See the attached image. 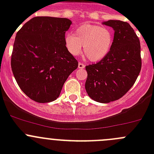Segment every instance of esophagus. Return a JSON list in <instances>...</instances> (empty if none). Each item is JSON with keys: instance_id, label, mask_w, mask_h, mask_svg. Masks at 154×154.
Wrapping results in <instances>:
<instances>
[{"instance_id": "obj_1", "label": "esophagus", "mask_w": 154, "mask_h": 154, "mask_svg": "<svg viewBox=\"0 0 154 154\" xmlns=\"http://www.w3.org/2000/svg\"><path fill=\"white\" fill-rule=\"evenodd\" d=\"M85 67V65L84 63H82V62H79V69H84Z\"/></svg>"}]
</instances>
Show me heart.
<instances>
[{"instance_id": "heart-1", "label": "heart", "mask_w": 154, "mask_h": 154, "mask_svg": "<svg viewBox=\"0 0 154 154\" xmlns=\"http://www.w3.org/2000/svg\"><path fill=\"white\" fill-rule=\"evenodd\" d=\"M112 35L107 28L82 24L76 28L75 34L65 35V45L70 54H81L83 45L84 54L91 62H99L108 55L112 45Z\"/></svg>"}]
</instances>
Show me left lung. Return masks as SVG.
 <instances>
[{"mask_svg":"<svg viewBox=\"0 0 154 154\" xmlns=\"http://www.w3.org/2000/svg\"><path fill=\"white\" fill-rule=\"evenodd\" d=\"M114 30L108 55L96 64L85 66V90L89 97L108 103L123 97L131 89L141 70L140 43L129 23L109 20L103 23Z\"/></svg>","mask_w":154,"mask_h":154,"instance_id":"obj_1","label":"left lung"}]
</instances>
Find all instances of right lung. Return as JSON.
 <instances>
[{"label": "right lung", "instance_id": "obj_1", "mask_svg": "<svg viewBox=\"0 0 154 154\" xmlns=\"http://www.w3.org/2000/svg\"><path fill=\"white\" fill-rule=\"evenodd\" d=\"M68 18L35 17L16 34L11 69L17 85L37 103L52 102L60 95L78 62L65 45Z\"/></svg>", "mask_w": 154, "mask_h": 154}]
</instances>
